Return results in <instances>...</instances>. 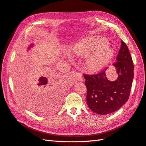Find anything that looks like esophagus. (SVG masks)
Here are the masks:
<instances>
[{
  "label": "esophagus",
  "instance_id": "obj_1",
  "mask_svg": "<svg viewBox=\"0 0 146 146\" xmlns=\"http://www.w3.org/2000/svg\"><path fill=\"white\" fill-rule=\"evenodd\" d=\"M75 77L76 80L78 81H83V76H82V74L80 72H77L75 73Z\"/></svg>",
  "mask_w": 146,
  "mask_h": 146
}]
</instances>
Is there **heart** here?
<instances>
[{
  "mask_svg": "<svg viewBox=\"0 0 146 146\" xmlns=\"http://www.w3.org/2000/svg\"><path fill=\"white\" fill-rule=\"evenodd\" d=\"M107 39L104 37H92L78 44L74 48V52L83 57L92 54L86 65L90 70H98L105 66L113 55V50L107 46Z\"/></svg>",
  "mask_w": 146,
  "mask_h": 146,
  "instance_id": "1",
  "label": "heart"
}]
</instances>
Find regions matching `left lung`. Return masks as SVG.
I'll list each match as a JSON object with an SVG mask.
<instances>
[{"label":"left lung","instance_id":"1","mask_svg":"<svg viewBox=\"0 0 146 146\" xmlns=\"http://www.w3.org/2000/svg\"><path fill=\"white\" fill-rule=\"evenodd\" d=\"M121 46L113 65L117 79L110 81L108 68L98 73L84 74L87 88L86 100L89 109L100 115H107L119 109L127 102L134 78V65L128 46L121 40Z\"/></svg>","mask_w":146,"mask_h":146}]
</instances>
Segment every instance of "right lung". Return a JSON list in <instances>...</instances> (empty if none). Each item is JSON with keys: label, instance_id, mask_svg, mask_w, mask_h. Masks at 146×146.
<instances>
[{"label": "right lung", "instance_id": "add662e5", "mask_svg": "<svg viewBox=\"0 0 146 146\" xmlns=\"http://www.w3.org/2000/svg\"><path fill=\"white\" fill-rule=\"evenodd\" d=\"M60 84L57 78L28 77L18 86V95L29 109L47 114L60 106L63 93Z\"/></svg>", "mask_w": 146, "mask_h": 146}]
</instances>
